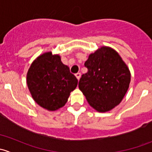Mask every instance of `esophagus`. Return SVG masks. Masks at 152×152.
Segmentation results:
<instances>
[{"label": "esophagus", "mask_w": 152, "mask_h": 152, "mask_svg": "<svg viewBox=\"0 0 152 152\" xmlns=\"http://www.w3.org/2000/svg\"><path fill=\"white\" fill-rule=\"evenodd\" d=\"M75 76H76V77L77 78L78 80H79V79H80V77H81V73H76V74H75Z\"/></svg>", "instance_id": "esophagus-1"}]
</instances>
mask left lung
<instances>
[{"label": "left lung", "instance_id": "8db88e82", "mask_svg": "<svg viewBox=\"0 0 152 152\" xmlns=\"http://www.w3.org/2000/svg\"><path fill=\"white\" fill-rule=\"evenodd\" d=\"M87 72L79 82L89 104L99 112L109 111L120 104L129 88L131 75L113 49L102 47L85 62Z\"/></svg>", "mask_w": 152, "mask_h": 152}]
</instances>
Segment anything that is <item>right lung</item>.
I'll return each instance as SVG.
<instances>
[{"label":"right lung","mask_w":152,"mask_h":152,"mask_svg":"<svg viewBox=\"0 0 152 152\" xmlns=\"http://www.w3.org/2000/svg\"><path fill=\"white\" fill-rule=\"evenodd\" d=\"M78 79L51 52L41 55L33 62L27 73V85L32 98L39 106L53 111L63 107Z\"/></svg>","instance_id":"right-lung-1"}]
</instances>
